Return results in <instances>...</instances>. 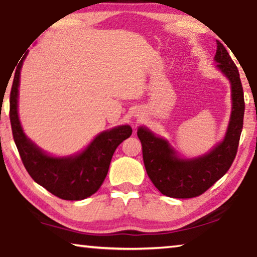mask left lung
I'll use <instances>...</instances> for the list:
<instances>
[{
  "mask_svg": "<svg viewBox=\"0 0 257 257\" xmlns=\"http://www.w3.org/2000/svg\"><path fill=\"white\" fill-rule=\"evenodd\" d=\"M214 61L218 63L217 68L228 78L232 87V112L223 142L204 156L181 159L166 140L156 136L145 127L137 130L149 178L156 188L168 197L200 196L224 177L238 151L244 114L243 90L239 70L226 48L218 40Z\"/></svg>",
  "mask_w": 257,
  "mask_h": 257,
  "instance_id": "left-lung-1",
  "label": "left lung"
}]
</instances>
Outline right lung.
I'll return each mask as SVG.
<instances>
[{
  "instance_id": "add662e5",
  "label": "right lung",
  "mask_w": 257,
  "mask_h": 257,
  "mask_svg": "<svg viewBox=\"0 0 257 257\" xmlns=\"http://www.w3.org/2000/svg\"><path fill=\"white\" fill-rule=\"evenodd\" d=\"M24 55L15 71L10 92V122L22 162L34 181L49 193L67 201L91 196L104 182L116 148L130 137V125H118L95 137L83 152L56 158L45 153L25 136L18 117V86Z\"/></svg>"
}]
</instances>
